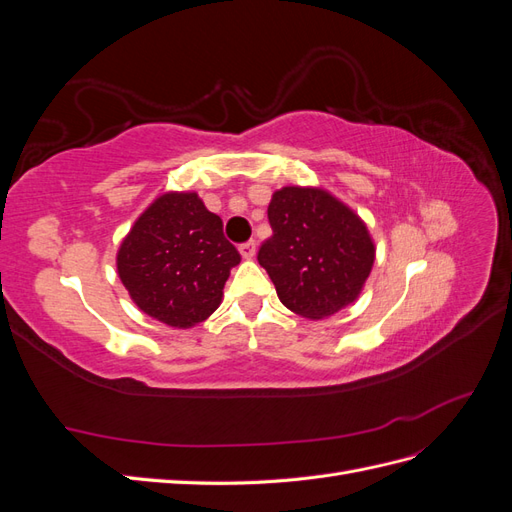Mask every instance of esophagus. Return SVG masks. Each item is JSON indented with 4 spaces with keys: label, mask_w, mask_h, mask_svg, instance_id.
Instances as JSON below:
<instances>
[{
    "label": "esophagus",
    "mask_w": 512,
    "mask_h": 512,
    "mask_svg": "<svg viewBox=\"0 0 512 512\" xmlns=\"http://www.w3.org/2000/svg\"><path fill=\"white\" fill-rule=\"evenodd\" d=\"M239 252L245 260H252L256 256V241H247V243L239 245Z\"/></svg>",
    "instance_id": "34e87169"
}]
</instances>
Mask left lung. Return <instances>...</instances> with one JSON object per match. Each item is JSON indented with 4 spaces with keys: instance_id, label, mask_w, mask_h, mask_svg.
I'll return each mask as SVG.
<instances>
[{
    "instance_id": "8db88e82",
    "label": "left lung",
    "mask_w": 512,
    "mask_h": 512,
    "mask_svg": "<svg viewBox=\"0 0 512 512\" xmlns=\"http://www.w3.org/2000/svg\"><path fill=\"white\" fill-rule=\"evenodd\" d=\"M269 224L258 262L290 312L324 320L359 299L376 243L344 200L314 185H286L271 196Z\"/></svg>"
}]
</instances>
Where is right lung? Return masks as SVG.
<instances>
[{
  "instance_id": "obj_1",
  "label": "right lung",
  "mask_w": 512,
  "mask_h": 512,
  "mask_svg": "<svg viewBox=\"0 0 512 512\" xmlns=\"http://www.w3.org/2000/svg\"><path fill=\"white\" fill-rule=\"evenodd\" d=\"M241 256L220 215L196 192H164L138 215L117 250V275L143 314L173 329L205 322Z\"/></svg>"
}]
</instances>
